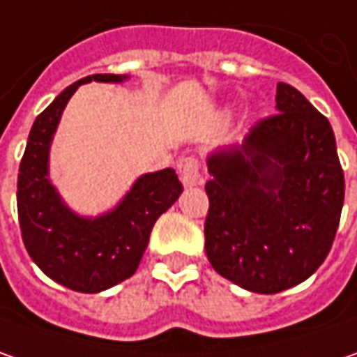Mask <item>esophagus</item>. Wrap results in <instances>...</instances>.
Masks as SVG:
<instances>
[{
  "instance_id": "esophagus-1",
  "label": "esophagus",
  "mask_w": 357,
  "mask_h": 357,
  "mask_svg": "<svg viewBox=\"0 0 357 357\" xmlns=\"http://www.w3.org/2000/svg\"><path fill=\"white\" fill-rule=\"evenodd\" d=\"M179 178H181V183L185 188H193L197 183H202V166L195 158H185L178 167Z\"/></svg>"
}]
</instances>
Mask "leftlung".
Returning a JSON list of instances; mask_svg holds the SVG:
<instances>
[{
  "instance_id": "8db88e82",
  "label": "left lung",
  "mask_w": 357,
  "mask_h": 357,
  "mask_svg": "<svg viewBox=\"0 0 357 357\" xmlns=\"http://www.w3.org/2000/svg\"><path fill=\"white\" fill-rule=\"evenodd\" d=\"M277 112L207 155L205 252L241 289L275 294L312 277L336 237L344 172L328 118L278 82Z\"/></svg>"
}]
</instances>
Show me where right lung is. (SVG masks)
Masks as SVG:
<instances>
[{
    "label": "right lung",
    "instance_id": "right-lung-1",
    "mask_svg": "<svg viewBox=\"0 0 357 357\" xmlns=\"http://www.w3.org/2000/svg\"><path fill=\"white\" fill-rule=\"evenodd\" d=\"M93 80L124 82L128 75H91L67 86L35 118L17 176L19 227L33 263L59 284L86 294L136 273L158 217L183 191L176 169L166 167L140 176L102 215H79L63 202L49 178L51 142L70 96Z\"/></svg>",
    "mask_w": 357,
    "mask_h": 357
}]
</instances>
